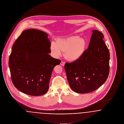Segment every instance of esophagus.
Masks as SVG:
<instances>
[{
    "label": "esophagus",
    "instance_id": "esophagus-1",
    "mask_svg": "<svg viewBox=\"0 0 124 124\" xmlns=\"http://www.w3.org/2000/svg\"><path fill=\"white\" fill-rule=\"evenodd\" d=\"M65 64V62H61L60 63V65H61L62 66H64Z\"/></svg>",
    "mask_w": 124,
    "mask_h": 124
}]
</instances>
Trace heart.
I'll return each mask as SVG.
<instances>
[{"label": "heart", "instance_id": "heart-1", "mask_svg": "<svg viewBox=\"0 0 124 124\" xmlns=\"http://www.w3.org/2000/svg\"><path fill=\"white\" fill-rule=\"evenodd\" d=\"M87 42L78 36H73L65 39H60L56 43L53 42L50 49L53 55L59 57L61 51L65 52V59L70 61H75L79 59L85 53Z\"/></svg>", "mask_w": 124, "mask_h": 124}]
</instances>
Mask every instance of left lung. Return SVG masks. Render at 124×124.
<instances>
[{"mask_svg":"<svg viewBox=\"0 0 124 124\" xmlns=\"http://www.w3.org/2000/svg\"><path fill=\"white\" fill-rule=\"evenodd\" d=\"M103 38L100 31L93 30L88 47L82 56L65 64L67 80L74 92L90 93L106 82L109 73L110 53Z\"/></svg>","mask_w":124,"mask_h":124,"instance_id":"obj_1","label":"left lung"}]
</instances>
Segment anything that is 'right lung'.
<instances>
[{
  "mask_svg": "<svg viewBox=\"0 0 124 124\" xmlns=\"http://www.w3.org/2000/svg\"><path fill=\"white\" fill-rule=\"evenodd\" d=\"M48 36L38 30H25L12 48L9 60L12 81L25 94H45L54 67L61 63L49 54L51 43Z\"/></svg>",
  "mask_w": 124,
  "mask_h": 124,
  "instance_id": "1",
  "label": "right lung"
}]
</instances>
